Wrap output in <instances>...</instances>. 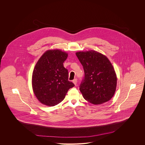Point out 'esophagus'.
<instances>
[{"label": "esophagus", "instance_id": "esophagus-1", "mask_svg": "<svg viewBox=\"0 0 145 145\" xmlns=\"http://www.w3.org/2000/svg\"><path fill=\"white\" fill-rule=\"evenodd\" d=\"M77 79H75L74 80H73V81H72V83H74L75 85H76V84H77Z\"/></svg>", "mask_w": 145, "mask_h": 145}]
</instances>
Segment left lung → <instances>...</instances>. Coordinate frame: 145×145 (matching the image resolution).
<instances>
[{
  "label": "left lung",
  "instance_id": "left-lung-1",
  "mask_svg": "<svg viewBox=\"0 0 145 145\" xmlns=\"http://www.w3.org/2000/svg\"><path fill=\"white\" fill-rule=\"evenodd\" d=\"M83 65L84 77L80 85L84 98L93 104L109 101L114 95L117 76L108 59L93 50L76 53Z\"/></svg>",
  "mask_w": 145,
  "mask_h": 145
}]
</instances>
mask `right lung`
Instances as JSON below:
<instances>
[{"label":"right lung","instance_id":"1","mask_svg":"<svg viewBox=\"0 0 145 145\" xmlns=\"http://www.w3.org/2000/svg\"><path fill=\"white\" fill-rule=\"evenodd\" d=\"M67 56L59 50H48L37 62L32 74V88L41 103L48 106L60 103L69 89L75 86L68 80V70L63 65Z\"/></svg>","mask_w":145,"mask_h":145}]
</instances>
